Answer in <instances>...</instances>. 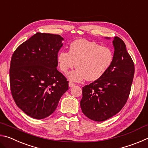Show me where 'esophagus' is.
I'll use <instances>...</instances> for the list:
<instances>
[{"label":"esophagus","mask_w":148,"mask_h":148,"mask_svg":"<svg viewBox=\"0 0 148 148\" xmlns=\"http://www.w3.org/2000/svg\"><path fill=\"white\" fill-rule=\"evenodd\" d=\"M69 87H73L74 86H76V84L73 83V82H69Z\"/></svg>","instance_id":"esophagus-1"}]
</instances>
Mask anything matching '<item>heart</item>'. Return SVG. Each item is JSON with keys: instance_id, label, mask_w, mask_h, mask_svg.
<instances>
[{"instance_id": "heart-1", "label": "heart", "mask_w": 148, "mask_h": 148, "mask_svg": "<svg viewBox=\"0 0 148 148\" xmlns=\"http://www.w3.org/2000/svg\"><path fill=\"white\" fill-rule=\"evenodd\" d=\"M59 68L64 73L76 66L77 69L69 74L70 79L88 81L99 79L108 71L114 61V53L109 47L97 42L77 40L72 42L69 51H62L57 57Z\"/></svg>"}]
</instances>
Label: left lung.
I'll use <instances>...</instances> for the list:
<instances>
[{
  "mask_svg": "<svg viewBox=\"0 0 148 148\" xmlns=\"http://www.w3.org/2000/svg\"><path fill=\"white\" fill-rule=\"evenodd\" d=\"M114 61L99 79L82 88L80 106L85 116L103 121L117 114L125 106L131 92L134 64L124 42L114 37Z\"/></svg>",
  "mask_w": 148,
  "mask_h": 148,
  "instance_id": "1",
  "label": "left lung"
}]
</instances>
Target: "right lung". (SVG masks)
<instances>
[{
	"label": "right lung",
	"instance_id": "obj_1",
	"mask_svg": "<svg viewBox=\"0 0 148 148\" xmlns=\"http://www.w3.org/2000/svg\"><path fill=\"white\" fill-rule=\"evenodd\" d=\"M63 38L59 34L37 32L12 55L10 84L12 97L22 111L34 119L53 113L69 81L57 69Z\"/></svg>",
	"mask_w": 148,
	"mask_h": 148
}]
</instances>
